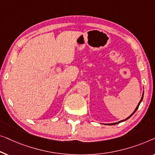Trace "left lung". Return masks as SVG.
<instances>
[{
  "instance_id": "8db88e82",
  "label": "left lung",
  "mask_w": 155,
  "mask_h": 155,
  "mask_svg": "<svg viewBox=\"0 0 155 155\" xmlns=\"http://www.w3.org/2000/svg\"><path fill=\"white\" fill-rule=\"evenodd\" d=\"M143 95H144V91H143V95H142V97H141V99H140V102H139V103L138 104V105H137V107H136V108L135 109V110L134 111V112L132 113L130 115L129 117H128L127 118H126V119H124V120H121V121H118V122H115V123H112V124H105V125H115V124H119V123H121V122H123V121H126V120H127V119H128L130 118V117H131L134 114V113L136 112L137 111V110H138V107H139V105H140V102H142V100H143Z\"/></svg>"
}]
</instances>
